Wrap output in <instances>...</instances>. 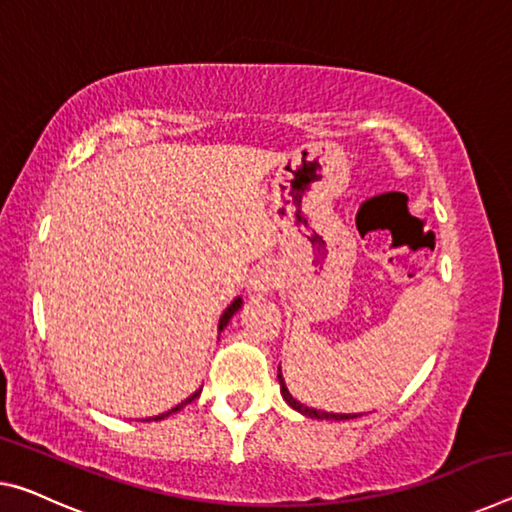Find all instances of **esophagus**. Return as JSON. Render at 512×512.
<instances>
[{
    "instance_id": "1",
    "label": "esophagus",
    "mask_w": 512,
    "mask_h": 512,
    "mask_svg": "<svg viewBox=\"0 0 512 512\" xmlns=\"http://www.w3.org/2000/svg\"><path fill=\"white\" fill-rule=\"evenodd\" d=\"M250 285H253L255 291H269V289L275 285L273 273H271L269 269H259V271L253 275V280H250Z\"/></svg>"
}]
</instances>
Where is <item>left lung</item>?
<instances>
[{
    "mask_svg": "<svg viewBox=\"0 0 512 512\" xmlns=\"http://www.w3.org/2000/svg\"><path fill=\"white\" fill-rule=\"evenodd\" d=\"M278 380H280V392H282V396H285V401L291 405V408L294 410H298L300 415H305V417H312V419H335V421H344V419H355V417H360V415H337V412H323V410H314V408H307V405H303L300 401H296L294 396L289 394V389H287V385H285V378H282V371L278 369Z\"/></svg>",
    "mask_w": 512,
    "mask_h": 512,
    "instance_id": "obj_1",
    "label": "left lung"
}]
</instances>
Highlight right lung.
<instances>
[{
    "mask_svg": "<svg viewBox=\"0 0 512 512\" xmlns=\"http://www.w3.org/2000/svg\"><path fill=\"white\" fill-rule=\"evenodd\" d=\"M241 303H243V300H241V298H234V300H232V303H230V307H227V310L223 312V316H221V321H218V332H221V330H223V328L227 326V323H230V319H232V316L239 312V307H241ZM200 392H202V387L198 389V392H196V394H191V396H189V399H186V401H182L180 405H175V408H173V410H168V412H164V415H159V417H152V419H154V421H157V419H164V417H168V415H173V412H177V410H182L186 403H191L193 399H196V396H200ZM145 421H150V419H145Z\"/></svg>",
    "mask_w": 512,
    "mask_h": 512,
    "instance_id": "1",
    "label": "right lung"
}]
</instances>
